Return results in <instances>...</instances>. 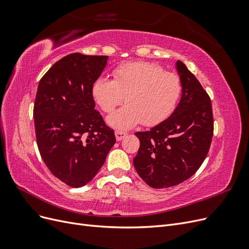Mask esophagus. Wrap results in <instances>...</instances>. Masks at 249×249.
<instances>
[{"label": "esophagus", "instance_id": "obj_1", "mask_svg": "<svg viewBox=\"0 0 249 249\" xmlns=\"http://www.w3.org/2000/svg\"><path fill=\"white\" fill-rule=\"evenodd\" d=\"M125 136H126V133H124V132H120V131L115 132V137H116L117 141L123 140Z\"/></svg>", "mask_w": 249, "mask_h": 249}]
</instances>
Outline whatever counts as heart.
I'll return each mask as SVG.
<instances>
[{
	"label": "heart",
	"instance_id": "heart-1",
	"mask_svg": "<svg viewBox=\"0 0 249 249\" xmlns=\"http://www.w3.org/2000/svg\"><path fill=\"white\" fill-rule=\"evenodd\" d=\"M113 77L95 79L91 95L106 113L113 112L125 96L127 105L107 118L109 125L116 130H129L141 123L153 126L164 122L175 111L182 93L177 74L165 72L155 63H124L113 71Z\"/></svg>",
	"mask_w": 249,
	"mask_h": 249
}]
</instances>
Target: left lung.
I'll list each match as a JSON object with an SVG mask.
<instances>
[{
	"label": "left lung",
	"instance_id": "obj_1",
	"mask_svg": "<svg viewBox=\"0 0 249 249\" xmlns=\"http://www.w3.org/2000/svg\"><path fill=\"white\" fill-rule=\"evenodd\" d=\"M176 69L182 95L172 114L149 131L137 132L140 147L134 167L155 189L176 186L200 167L213 137V113L210 96L198 80L178 60Z\"/></svg>",
	"mask_w": 249,
	"mask_h": 249
}]
</instances>
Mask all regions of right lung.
<instances>
[{"label":"right lung","instance_id":"obj_1","mask_svg":"<svg viewBox=\"0 0 249 249\" xmlns=\"http://www.w3.org/2000/svg\"><path fill=\"white\" fill-rule=\"evenodd\" d=\"M107 62L108 56L73 53L53 65L37 88L33 116L40 156L53 175L72 188L96 176L116 141L91 95Z\"/></svg>","mask_w":249,"mask_h":249}]
</instances>
